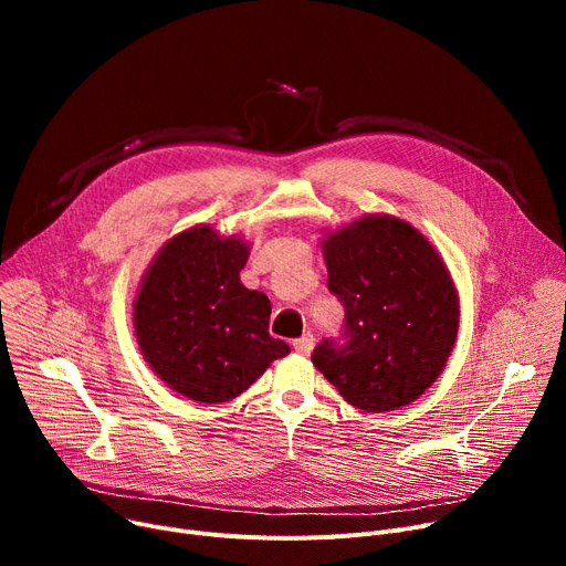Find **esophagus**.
I'll return each mask as SVG.
<instances>
[{
	"label": "esophagus",
	"mask_w": 566,
	"mask_h": 566,
	"mask_svg": "<svg viewBox=\"0 0 566 566\" xmlns=\"http://www.w3.org/2000/svg\"><path fill=\"white\" fill-rule=\"evenodd\" d=\"M293 348L298 350V353H303V355L312 353V348H314V335L307 333V335H303V337H298V339H293Z\"/></svg>",
	"instance_id": "34e87169"
}]
</instances>
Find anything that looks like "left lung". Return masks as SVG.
Wrapping results in <instances>:
<instances>
[{
    "instance_id": "obj_1",
    "label": "left lung",
    "mask_w": 566,
    "mask_h": 566,
    "mask_svg": "<svg viewBox=\"0 0 566 566\" xmlns=\"http://www.w3.org/2000/svg\"><path fill=\"white\" fill-rule=\"evenodd\" d=\"M328 289L344 305L337 339H323L314 367L367 412L418 399L457 342L452 277L427 238L390 216H369L323 241Z\"/></svg>"
}]
</instances>
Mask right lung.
Here are the masks:
<instances>
[{
    "instance_id": "add662e5",
    "label": "right lung",
    "mask_w": 566,
    "mask_h": 566,
    "mask_svg": "<svg viewBox=\"0 0 566 566\" xmlns=\"http://www.w3.org/2000/svg\"><path fill=\"white\" fill-rule=\"evenodd\" d=\"M248 245L211 227L178 233L158 252L135 301V335L146 363L171 390L222 403L289 353L268 333L271 301L245 289Z\"/></svg>"
}]
</instances>
